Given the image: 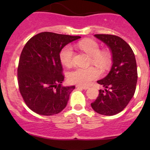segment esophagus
Wrapping results in <instances>:
<instances>
[{
  "label": "esophagus",
  "mask_w": 150,
  "mask_h": 150,
  "mask_svg": "<svg viewBox=\"0 0 150 150\" xmlns=\"http://www.w3.org/2000/svg\"><path fill=\"white\" fill-rule=\"evenodd\" d=\"M76 87L77 89H89L88 87H85V86H80V85H77Z\"/></svg>",
  "instance_id": "1"
}]
</instances>
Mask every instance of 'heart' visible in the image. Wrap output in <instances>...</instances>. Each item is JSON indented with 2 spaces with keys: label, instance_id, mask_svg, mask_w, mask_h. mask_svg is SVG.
<instances>
[{
  "label": "heart",
  "instance_id": "1",
  "mask_svg": "<svg viewBox=\"0 0 150 150\" xmlns=\"http://www.w3.org/2000/svg\"><path fill=\"white\" fill-rule=\"evenodd\" d=\"M79 47L90 57V63L101 70L108 69L111 64V56L106 51H101L99 44L92 39L82 40L78 43ZM73 49L71 46L63 47L60 52V60L65 66L70 67L73 63ZM99 75V71L94 68L87 69L76 68L68 74V81L78 85H88Z\"/></svg>",
  "mask_w": 150,
  "mask_h": 150
}]
</instances>
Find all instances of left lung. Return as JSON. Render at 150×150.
Instances as JSON below:
<instances>
[{
	"mask_svg": "<svg viewBox=\"0 0 150 150\" xmlns=\"http://www.w3.org/2000/svg\"><path fill=\"white\" fill-rule=\"evenodd\" d=\"M94 37L111 50L113 65L108 75L97 81L105 89L99 90L91 106L99 114L113 116L123 111L135 94L137 81L135 54L119 37L111 34H95Z\"/></svg>",
	"mask_w": 150,
	"mask_h": 150,
	"instance_id": "left-lung-1",
	"label": "left lung"
}]
</instances>
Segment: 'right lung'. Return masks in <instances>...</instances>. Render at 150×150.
I'll return each mask as SVG.
<instances>
[{"mask_svg":"<svg viewBox=\"0 0 150 150\" xmlns=\"http://www.w3.org/2000/svg\"><path fill=\"white\" fill-rule=\"evenodd\" d=\"M81 38L44 32L32 37L22 49L18 68L19 89L27 106L43 116L57 114L65 108L75 86L63 87L60 52Z\"/></svg>","mask_w":150,"mask_h":150,"instance_id":"add662e5","label":"right lung"}]
</instances>
